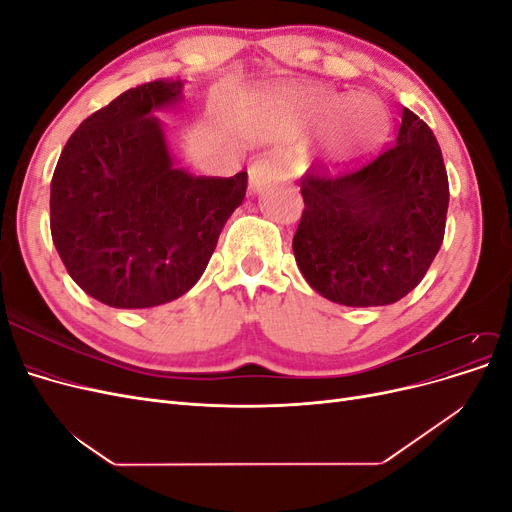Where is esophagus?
I'll return each instance as SVG.
<instances>
[{"instance_id": "obj_1", "label": "esophagus", "mask_w": 512, "mask_h": 512, "mask_svg": "<svg viewBox=\"0 0 512 512\" xmlns=\"http://www.w3.org/2000/svg\"><path fill=\"white\" fill-rule=\"evenodd\" d=\"M282 175V160L275 156V153H265L252 162V166L247 168V179H250V188L252 192H258L265 188V185L273 179Z\"/></svg>"}]
</instances>
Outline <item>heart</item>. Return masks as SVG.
I'll list each match as a JSON object with an SVG mask.
<instances>
[{"label":"heart","mask_w":512,"mask_h":512,"mask_svg":"<svg viewBox=\"0 0 512 512\" xmlns=\"http://www.w3.org/2000/svg\"><path fill=\"white\" fill-rule=\"evenodd\" d=\"M290 126L305 128L316 123L333 108L344 104L342 98L314 96L307 91H284L273 100ZM386 132V115L374 100H356L339 111L331 123L329 153L335 162H350L374 149Z\"/></svg>","instance_id":"b5f03b06"}]
</instances>
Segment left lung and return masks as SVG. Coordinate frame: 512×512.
<instances>
[{"instance_id": "left-lung-1", "label": "left lung", "mask_w": 512, "mask_h": 512, "mask_svg": "<svg viewBox=\"0 0 512 512\" xmlns=\"http://www.w3.org/2000/svg\"><path fill=\"white\" fill-rule=\"evenodd\" d=\"M294 260L318 294L339 305L404 299L423 280L446 228L448 177L440 145L410 108L397 141L344 175L307 170Z\"/></svg>"}]
</instances>
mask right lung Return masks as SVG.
Wrapping results in <instances>:
<instances>
[{
	"label": "right lung",
	"mask_w": 512,
	"mask_h": 512,
	"mask_svg": "<svg viewBox=\"0 0 512 512\" xmlns=\"http://www.w3.org/2000/svg\"><path fill=\"white\" fill-rule=\"evenodd\" d=\"M181 81L123 91L68 138L51 181V235L72 280L119 309L179 299L209 265L247 173L194 177L173 164L158 111Z\"/></svg>",
	"instance_id": "right-lung-1"
}]
</instances>
